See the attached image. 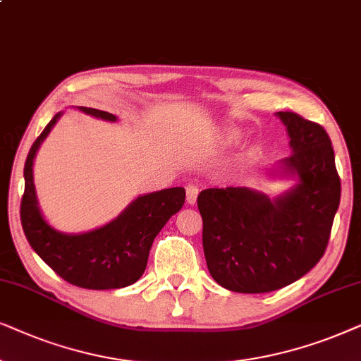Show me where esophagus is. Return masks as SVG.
I'll use <instances>...</instances> for the list:
<instances>
[{
  "mask_svg": "<svg viewBox=\"0 0 361 361\" xmlns=\"http://www.w3.org/2000/svg\"><path fill=\"white\" fill-rule=\"evenodd\" d=\"M198 195H200L198 186H196V185L186 186V201H188V204H195L196 198H198Z\"/></svg>",
  "mask_w": 361,
  "mask_h": 361,
  "instance_id": "esophagus-1",
  "label": "esophagus"
}]
</instances>
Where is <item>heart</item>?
Here are the masks:
<instances>
[{"label": "heart", "instance_id": "heart-1", "mask_svg": "<svg viewBox=\"0 0 361 361\" xmlns=\"http://www.w3.org/2000/svg\"><path fill=\"white\" fill-rule=\"evenodd\" d=\"M224 140H226V142H234V140H238V132H234V130L226 132V133H224Z\"/></svg>", "mask_w": 361, "mask_h": 361}]
</instances>
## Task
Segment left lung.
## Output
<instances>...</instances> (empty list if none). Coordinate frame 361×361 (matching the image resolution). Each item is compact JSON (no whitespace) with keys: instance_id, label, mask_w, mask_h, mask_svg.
I'll use <instances>...</instances> for the list:
<instances>
[{"instance_id":"8db88e82","label":"left lung","mask_w":361,"mask_h":361,"mask_svg":"<svg viewBox=\"0 0 361 361\" xmlns=\"http://www.w3.org/2000/svg\"><path fill=\"white\" fill-rule=\"evenodd\" d=\"M294 153L287 171L300 178L276 200L249 188L198 195L211 277L224 289L262 294L292 284L324 256L340 204V176L329 133L295 112H277Z\"/></svg>"}]
</instances>
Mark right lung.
Segmentation results:
<instances>
[{
    "label": "right lung",
    "instance_id": "right-lung-1",
    "mask_svg": "<svg viewBox=\"0 0 361 361\" xmlns=\"http://www.w3.org/2000/svg\"><path fill=\"white\" fill-rule=\"evenodd\" d=\"M80 110L112 122L117 118L104 110L89 107ZM59 117L61 114H56L46 125L24 163V195L19 213L27 243L57 276L72 286L92 290L130 286L145 272L153 239L183 206L185 190L168 188L138 196L117 219L90 233L62 234L52 229L37 208L32 160Z\"/></svg>",
    "mask_w": 361,
    "mask_h": 361
}]
</instances>
